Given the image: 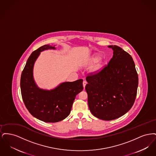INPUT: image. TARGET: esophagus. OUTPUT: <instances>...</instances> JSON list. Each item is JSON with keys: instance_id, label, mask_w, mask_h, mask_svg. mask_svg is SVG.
Masks as SVG:
<instances>
[{"instance_id": "34e87169", "label": "esophagus", "mask_w": 156, "mask_h": 156, "mask_svg": "<svg viewBox=\"0 0 156 156\" xmlns=\"http://www.w3.org/2000/svg\"><path fill=\"white\" fill-rule=\"evenodd\" d=\"M87 83V82L85 81H83V88H84V89H85V87Z\"/></svg>"}]
</instances>
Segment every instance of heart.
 <instances>
[{"instance_id":"obj_1","label":"heart","mask_w":156,"mask_h":156,"mask_svg":"<svg viewBox=\"0 0 156 156\" xmlns=\"http://www.w3.org/2000/svg\"><path fill=\"white\" fill-rule=\"evenodd\" d=\"M99 59H100V57L98 55H94L92 57V58L90 60L89 62H90V64H94L97 63V62H98ZM102 67V64L101 62H100L98 63L96 66H95L94 67L93 69H92V71L95 73H97V72L99 71L101 69Z\"/></svg>"}]
</instances>
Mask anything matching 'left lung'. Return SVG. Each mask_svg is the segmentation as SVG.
Here are the masks:
<instances>
[{
	"label": "left lung",
	"mask_w": 156,
	"mask_h": 156,
	"mask_svg": "<svg viewBox=\"0 0 156 156\" xmlns=\"http://www.w3.org/2000/svg\"><path fill=\"white\" fill-rule=\"evenodd\" d=\"M108 47L112 58L99 73L87 76L85 86L90 111L104 120L117 119L131 109L139 82L131 55L117 45Z\"/></svg>",
	"instance_id": "8db88e82"
}]
</instances>
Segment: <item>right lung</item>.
Instances as JSON below:
<instances>
[{
	"instance_id": "1",
	"label": "right lung",
	"mask_w": 156,
	"mask_h": 156,
	"mask_svg": "<svg viewBox=\"0 0 156 156\" xmlns=\"http://www.w3.org/2000/svg\"><path fill=\"white\" fill-rule=\"evenodd\" d=\"M47 50L55 48L44 45L31 53L22 73L20 88L23 101L31 115L45 122L55 123L69 115L76 95L83 90V80L64 82L51 90L40 88L34 80L33 68L40 52Z\"/></svg>"
}]
</instances>
